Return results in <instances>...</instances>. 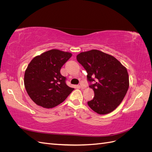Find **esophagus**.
<instances>
[{
  "instance_id": "esophagus-1",
  "label": "esophagus",
  "mask_w": 152,
  "mask_h": 152,
  "mask_svg": "<svg viewBox=\"0 0 152 152\" xmlns=\"http://www.w3.org/2000/svg\"><path fill=\"white\" fill-rule=\"evenodd\" d=\"M80 88L82 89H85L86 88V86L85 85H84L83 84H82V83H80Z\"/></svg>"
}]
</instances>
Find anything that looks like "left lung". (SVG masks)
<instances>
[{
  "mask_svg": "<svg viewBox=\"0 0 152 152\" xmlns=\"http://www.w3.org/2000/svg\"><path fill=\"white\" fill-rule=\"evenodd\" d=\"M77 59L86 70L89 87L94 92L93 99L87 102L89 107L101 115L113 111L129 86L126 68L113 56L96 49L80 53Z\"/></svg>",
  "mask_w": 152,
  "mask_h": 152,
  "instance_id": "1",
  "label": "left lung"
}]
</instances>
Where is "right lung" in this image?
Masks as SVG:
<instances>
[{
	"label": "right lung",
	"instance_id": "1",
	"mask_svg": "<svg viewBox=\"0 0 152 152\" xmlns=\"http://www.w3.org/2000/svg\"><path fill=\"white\" fill-rule=\"evenodd\" d=\"M72 56L68 52L51 49L35 57L26 69L24 84L33 102L40 107L51 108L66 99L74 90L61 75L63 65Z\"/></svg>",
	"mask_w": 152,
	"mask_h": 152
}]
</instances>
